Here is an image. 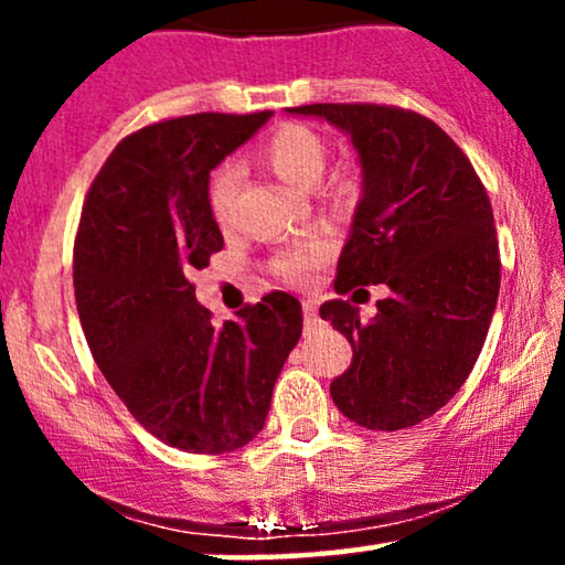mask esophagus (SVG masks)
<instances>
[{
	"mask_svg": "<svg viewBox=\"0 0 565 565\" xmlns=\"http://www.w3.org/2000/svg\"><path fill=\"white\" fill-rule=\"evenodd\" d=\"M302 313H305V329H313L316 321H319V313H316V302L305 300L302 302Z\"/></svg>",
	"mask_w": 565,
	"mask_h": 565,
	"instance_id": "34e87169",
	"label": "esophagus"
}]
</instances>
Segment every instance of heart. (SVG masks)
<instances>
[{
	"label": "heart",
	"instance_id": "1",
	"mask_svg": "<svg viewBox=\"0 0 565 565\" xmlns=\"http://www.w3.org/2000/svg\"><path fill=\"white\" fill-rule=\"evenodd\" d=\"M263 161L278 180L291 188H310L321 178L327 167V146L321 135L302 125H284L270 135L263 146ZM238 193L236 167H220L210 183V206L220 225H228L233 217V204ZM329 255V238L313 236L300 238L278 255L276 268L287 278H305L316 265H321Z\"/></svg>",
	"mask_w": 565,
	"mask_h": 565
}]
</instances>
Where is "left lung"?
<instances>
[{"label":"left lung","instance_id":"left-lung-1","mask_svg":"<svg viewBox=\"0 0 565 565\" xmlns=\"http://www.w3.org/2000/svg\"><path fill=\"white\" fill-rule=\"evenodd\" d=\"M287 114L340 129L359 157L361 199L334 289H391L369 321L350 300L321 305V319L353 348L350 366L329 385L332 401L369 430L423 423L468 380L497 310L489 196L457 142L425 116L359 103H313Z\"/></svg>","mask_w":565,"mask_h":565}]
</instances>
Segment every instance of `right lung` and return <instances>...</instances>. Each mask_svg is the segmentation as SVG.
<instances>
[{
	"label": "right lung",
	"mask_w": 565,
	"mask_h": 565,
	"mask_svg": "<svg viewBox=\"0 0 565 565\" xmlns=\"http://www.w3.org/2000/svg\"><path fill=\"white\" fill-rule=\"evenodd\" d=\"M270 116L193 114L140 129L114 148L84 201L74 246L84 337L129 414L174 449L249 444L302 334V305L287 291L217 329L188 281L223 249L210 172Z\"/></svg>",
	"instance_id": "obj_1"
}]
</instances>
